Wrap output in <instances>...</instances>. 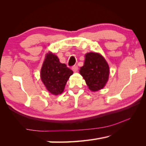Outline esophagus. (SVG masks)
Wrapping results in <instances>:
<instances>
[{
  "label": "esophagus",
  "mask_w": 146,
  "mask_h": 146,
  "mask_svg": "<svg viewBox=\"0 0 146 146\" xmlns=\"http://www.w3.org/2000/svg\"><path fill=\"white\" fill-rule=\"evenodd\" d=\"M72 70L74 72H77L78 70V66L74 65V66H73L72 67Z\"/></svg>",
  "instance_id": "1"
}]
</instances>
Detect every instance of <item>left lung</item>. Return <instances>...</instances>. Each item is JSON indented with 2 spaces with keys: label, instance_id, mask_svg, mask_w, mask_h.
I'll list each match as a JSON object with an SVG mask.
<instances>
[{
  "label": "left lung",
  "instance_id": "obj_1",
  "mask_svg": "<svg viewBox=\"0 0 146 146\" xmlns=\"http://www.w3.org/2000/svg\"><path fill=\"white\" fill-rule=\"evenodd\" d=\"M109 72L106 60L100 54L94 52L86 54L84 64L80 70V73L92 91L103 88L108 80Z\"/></svg>",
  "mask_w": 146,
  "mask_h": 146
}]
</instances>
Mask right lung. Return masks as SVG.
<instances>
[{
	"label": "right lung",
	"mask_w": 146,
	"mask_h": 146,
	"mask_svg": "<svg viewBox=\"0 0 146 146\" xmlns=\"http://www.w3.org/2000/svg\"><path fill=\"white\" fill-rule=\"evenodd\" d=\"M73 72L65 64L60 62L58 58L50 52L46 56L40 71L41 80L44 84L54 95L60 94Z\"/></svg>",
	"instance_id": "add662e5"
}]
</instances>
